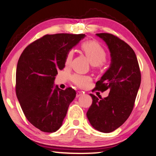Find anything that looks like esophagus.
Listing matches in <instances>:
<instances>
[{
    "mask_svg": "<svg viewBox=\"0 0 156 156\" xmlns=\"http://www.w3.org/2000/svg\"><path fill=\"white\" fill-rule=\"evenodd\" d=\"M82 94H83V93H82V91H76V97H80V96H82Z\"/></svg>",
    "mask_w": 156,
    "mask_h": 156,
    "instance_id": "obj_1",
    "label": "esophagus"
}]
</instances>
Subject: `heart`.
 I'll list each match as a JSON object with an SVG mask.
<instances>
[{"mask_svg": "<svg viewBox=\"0 0 156 156\" xmlns=\"http://www.w3.org/2000/svg\"><path fill=\"white\" fill-rule=\"evenodd\" d=\"M81 48L84 52L88 59L94 65H100L107 59V53L104 48L96 41H87L81 44ZM73 52H67L65 60L66 66L70 64L73 60ZM70 80L74 84L80 88H84L91 82V79L89 76L82 75L80 74H73L70 76Z\"/></svg>", "mask_w": 156, "mask_h": 156, "instance_id": "b5f03b06", "label": "heart"}]
</instances>
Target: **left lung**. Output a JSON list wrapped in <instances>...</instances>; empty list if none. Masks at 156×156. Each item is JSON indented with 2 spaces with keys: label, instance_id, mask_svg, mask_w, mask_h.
I'll return each instance as SVG.
<instances>
[{
  "label": "left lung",
  "instance_id": "left-lung-1",
  "mask_svg": "<svg viewBox=\"0 0 156 156\" xmlns=\"http://www.w3.org/2000/svg\"><path fill=\"white\" fill-rule=\"evenodd\" d=\"M108 45L111 55L110 68L96 82L95 89L109 90L104 98L92 97L87 112L92 127L101 132H113L127 120L134 108L141 75L136 54L127 43L108 33L96 34Z\"/></svg>",
  "mask_w": 156,
  "mask_h": 156
}]
</instances>
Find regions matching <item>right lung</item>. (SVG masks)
<instances>
[{"label": "right lung", "mask_w": 156, "mask_h": 156, "mask_svg": "<svg viewBox=\"0 0 156 156\" xmlns=\"http://www.w3.org/2000/svg\"><path fill=\"white\" fill-rule=\"evenodd\" d=\"M85 34H46L22 52L16 70L15 91L26 118L41 132H55L61 127L76 91L53 89L58 71L65 67L66 55Z\"/></svg>", "instance_id": "obj_1"}]
</instances>
